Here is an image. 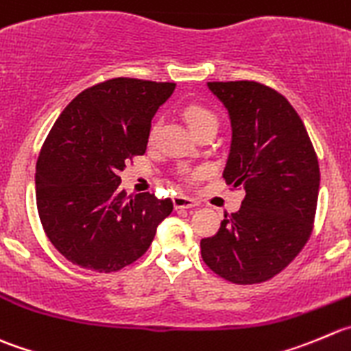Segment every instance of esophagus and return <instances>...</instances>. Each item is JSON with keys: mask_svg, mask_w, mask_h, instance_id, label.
Masks as SVG:
<instances>
[{"mask_svg": "<svg viewBox=\"0 0 351 351\" xmlns=\"http://www.w3.org/2000/svg\"><path fill=\"white\" fill-rule=\"evenodd\" d=\"M196 205H198V203L193 198H189V196H173V206H176V208H193V206Z\"/></svg>", "mask_w": 351, "mask_h": 351, "instance_id": "esophagus-1", "label": "esophagus"}]
</instances>
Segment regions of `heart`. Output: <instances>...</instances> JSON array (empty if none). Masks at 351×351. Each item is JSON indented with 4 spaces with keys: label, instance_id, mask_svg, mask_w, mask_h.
<instances>
[{
    "label": "heart",
    "instance_id": "obj_1",
    "mask_svg": "<svg viewBox=\"0 0 351 351\" xmlns=\"http://www.w3.org/2000/svg\"><path fill=\"white\" fill-rule=\"evenodd\" d=\"M184 119L186 122L189 123V128H191V131H198V129H202L203 125H208V123H217V117L213 115L212 110H208L206 106L203 105H198V103H193V105H188L184 108ZM155 132H156V125H152V129H149V134H148V139L149 141H153V138H155ZM203 170H195V172L189 173V181H196V179L202 178Z\"/></svg>",
    "mask_w": 351,
    "mask_h": 351
}]
</instances>
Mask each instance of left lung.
<instances>
[{"mask_svg": "<svg viewBox=\"0 0 351 351\" xmlns=\"http://www.w3.org/2000/svg\"><path fill=\"white\" fill-rule=\"evenodd\" d=\"M229 110L232 143L223 179L245 189L241 208L202 239L203 262L234 285L269 281L308 241L319 160L302 119L276 89L255 81L208 82Z\"/></svg>", "mask_w": 351, "mask_h": 351, "instance_id": "8db88e82", "label": "left lung"}]
</instances>
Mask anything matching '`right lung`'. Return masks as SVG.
Masks as SVG:
<instances>
[{
  "instance_id": "right-lung-1",
  "label": "right lung",
  "mask_w": 351,
  "mask_h": 351,
  "mask_svg": "<svg viewBox=\"0 0 351 351\" xmlns=\"http://www.w3.org/2000/svg\"><path fill=\"white\" fill-rule=\"evenodd\" d=\"M173 82L115 77L84 89L53 123L36 163L43 229L69 262L117 272L143 256L170 198L128 195L120 170L145 155L152 119Z\"/></svg>"
}]
</instances>
